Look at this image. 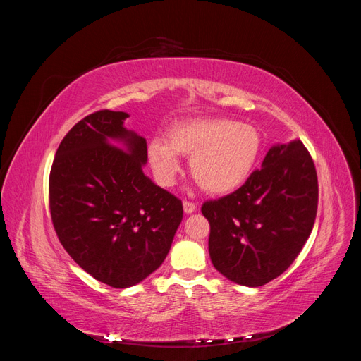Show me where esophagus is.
<instances>
[{
  "label": "esophagus",
  "mask_w": 361,
  "mask_h": 361,
  "mask_svg": "<svg viewBox=\"0 0 361 361\" xmlns=\"http://www.w3.org/2000/svg\"><path fill=\"white\" fill-rule=\"evenodd\" d=\"M195 207H197V206H195L192 202H183V212L187 215L192 214L195 211Z\"/></svg>",
  "instance_id": "1"
}]
</instances>
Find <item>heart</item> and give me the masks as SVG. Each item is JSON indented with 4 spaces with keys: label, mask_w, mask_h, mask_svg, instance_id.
Segmentation results:
<instances>
[{
    "label": "heart",
    "mask_w": 361,
    "mask_h": 361,
    "mask_svg": "<svg viewBox=\"0 0 361 361\" xmlns=\"http://www.w3.org/2000/svg\"><path fill=\"white\" fill-rule=\"evenodd\" d=\"M264 149L260 130L231 117H194L173 123L167 140L149 141L147 158L162 185H173L180 157L190 158L194 180L209 194L233 192L253 174Z\"/></svg>",
    "instance_id": "1"
}]
</instances>
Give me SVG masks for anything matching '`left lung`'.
<instances>
[{
    "label": "left lung",
    "instance_id": "left-lung-1",
    "mask_svg": "<svg viewBox=\"0 0 361 361\" xmlns=\"http://www.w3.org/2000/svg\"><path fill=\"white\" fill-rule=\"evenodd\" d=\"M316 209L318 178L307 149L300 140L274 145L241 188L202 206L215 269L248 288L274 280L309 239Z\"/></svg>",
    "mask_w": 361,
    "mask_h": 361
}]
</instances>
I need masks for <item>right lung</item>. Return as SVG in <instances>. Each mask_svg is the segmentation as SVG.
Returning <instances> with one entry per match:
<instances>
[{
    "instance_id": "add662e5",
    "label": "right lung",
    "mask_w": 361,
    "mask_h": 361,
    "mask_svg": "<svg viewBox=\"0 0 361 361\" xmlns=\"http://www.w3.org/2000/svg\"><path fill=\"white\" fill-rule=\"evenodd\" d=\"M125 111H97L60 143L49 174L54 228L92 277L125 289L157 271L182 221V202L143 173L146 138Z\"/></svg>"
}]
</instances>
